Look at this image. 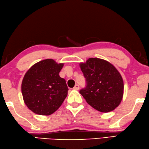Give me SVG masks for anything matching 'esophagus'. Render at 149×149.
Returning <instances> with one entry per match:
<instances>
[{
	"label": "esophagus",
	"mask_w": 149,
	"mask_h": 149,
	"mask_svg": "<svg viewBox=\"0 0 149 149\" xmlns=\"http://www.w3.org/2000/svg\"><path fill=\"white\" fill-rule=\"evenodd\" d=\"M79 85H77V84H76V85H75L74 87V90H79Z\"/></svg>",
	"instance_id": "1"
}]
</instances>
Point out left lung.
<instances>
[{
    "label": "left lung",
    "instance_id": "obj_1",
    "mask_svg": "<svg viewBox=\"0 0 149 149\" xmlns=\"http://www.w3.org/2000/svg\"><path fill=\"white\" fill-rule=\"evenodd\" d=\"M85 87L79 91L86 102L99 111L107 113L117 107L123 96L124 83L120 73L103 59L91 58L80 64Z\"/></svg>",
    "mask_w": 149,
    "mask_h": 149
}]
</instances>
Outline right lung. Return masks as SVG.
Segmentation results:
<instances>
[{"mask_svg":"<svg viewBox=\"0 0 149 149\" xmlns=\"http://www.w3.org/2000/svg\"><path fill=\"white\" fill-rule=\"evenodd\" d=\"M63 66V64L53 59H45L35 64L25 74L21 92L26 106L36 114H52L67 96L66 81L58 75Z\"/></svg>","mask_w":149,"mask_h":149,"instance_id":"add662e5","label":"right lung"}]
</instances>
